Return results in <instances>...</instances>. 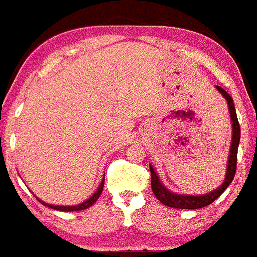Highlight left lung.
Wrapping results in <instances>:
<instances>
[{
	"label": "left lung",
	"instance_id": "left-lung-1",
	"mask_svg": "<svg viewBox=\"0 0 257 257\" xmlns=\"http://www.w3.org/2000/svg\"><path fill=\"white\" fill-rule=\"evenodd\" d=\"M216 90L222 95L228 106V112H230L231 123H232V137H231V145H230V154H228L227 166H226V176L222 184L217 187V189L212 190V191L207 192V194L202 195H184L177 194V192L171 191L167 189L160 180L159 175L155 171L152 165L150 164V171H151V189L156 199L159 200L161 204L165 206L174 207V209H182V210H196L201 209V207L209 206L210 204L215 201L226 189L228 185L232 182L233 177H235L236 172V164H237V149L238 144H240V136L241 130L240 123H238L237 115H236L235 105H233V100L231 96L226 92L223 88L220 86H216Z\"/></svg>",
	"mask_w": 257,
	"mask_h": 257
}]
</instances>
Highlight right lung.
I'll list each match as a JSON object with an SVG mask.
<instances>
[{"label": "right lung", "mask_w": 257, "mask_h": 257, "mask_svg": "<svg viewBox=\"0 0 257 257\" xmlns=\"http://www.w3.org/2000/svg\"><path fill=\"white\" fill-rule=\"evenodd\" d=\"M103 185H105V177L102 179V181H101L100 186H98V189L96 190L95 194L92 195L91 197H88L87 200H85L83 202H81V204L78 205H73V206H61V205H51V204H46L45 201H42V200H40L39 197H36L37 200H39L40 202H41L42 205H45V206L50 207V209H53V210H57V211H65V212H71V211H81V210H86L88 209V207L92 206L93 204H95L96 201L98 200V197L101 196V194H102V190H103Z\"/></svg>", "instance_id": "obj_1"}]
</instances>
